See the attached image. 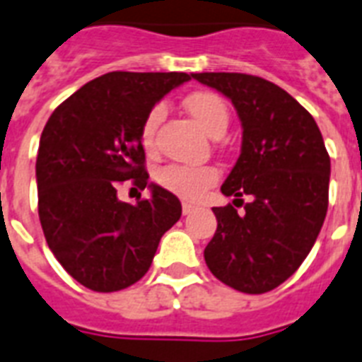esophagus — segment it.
I'll return each instance as SVG.
<instances>
[{
	"mask_svg": "<svg viewBox=\"0 0 362 362\" xmlns=\"http://www.w3.org/2000/svg\"><path fill=\"white\" fill-rule=\"evenodd\" d=\"M193 210H195V206H193V204H189V203H182V212H184V214H192Z\"/></svg>",
	"mask_w": 362,
	"mask_h": 362,
	"instance_id": "34e87169",
	"label": "esophagus"
}]
</instances>
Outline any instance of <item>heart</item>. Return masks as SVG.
Returning a JSON list of instances; mask_svg holds the SVG:
<instances>
[{"label": "heart", "instance_id": "1", "mask_svg": "<svg viewBox=\"0 0 362 362\" xmlns=\"http://www.w3.org/2000/svg\"><path fill=\"white\" fill-rule=\"evenodd\" d=\"M184 107L193 120L210 136L223 135L229 124V110L226 101L210 92H195L184 99ZM163 118V107L156 105L146 115L141 127V144L146 152H152L156 144V129ZM218 170L210 165H165L159 169L158 182L165 189L187 201H197L206 189L218 182Z\"/></svg>", "mask_w": 362, "mask_h": 362}]
</instances>
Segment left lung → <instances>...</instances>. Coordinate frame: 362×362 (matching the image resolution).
<instances>
[{"instance_id": "8db88e82", "label": "left lung", "mask_w": 362, "mask_h": 362, "mask_svg": "<svg viewBox=\"0 0 362 362\" xmlns=\"http://www.w3.org/2000/svg\"><path fill=\"white\" fill-rule=\"evenodd\" d=\"M231 99L242 125L237 163L214 206L218 229L204 247L210 272L242 293H267L293 276L314 246L329 206L331 158L308 110L286 90L244 73H192ZM233 201V203H235Z\"/></svg>"}]
</instances>
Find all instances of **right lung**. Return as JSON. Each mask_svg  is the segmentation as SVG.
Segmentation results:
<instances>
[{"mask_svg":"<svg viewBox=\"0 0 362 362\" xmlns=\"http://www.w3.org/2000/svg\"><path fill=\"white\" fill-rule=\"evenodd\" d=\"M186 73L112 71L65 99L41 133L35 176L39 220L59 264L88 289L120 291L146 274L159 240L182 216L176 195L148 184L141 127ZM151 189L136 205L121 182Z\"/></svg>","mask_w":362,"mask_h":362,"instance_id":"obj_1","label":"right lung"}]
</instances>
